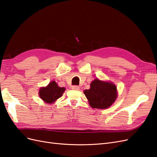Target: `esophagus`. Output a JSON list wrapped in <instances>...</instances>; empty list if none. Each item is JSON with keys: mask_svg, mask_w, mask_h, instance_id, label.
Listing matches in <instances>:
<instances>
[{"mask_svg": "<svg viewBox=\"0 0 157 157\" xmlns=\"http://www.w3.org/2000/svg\"><path fill=\"white\" fill-rule=\"evenodd\" d=\"M72 89L74 90H79L80 88L78 86H72Z\"/></svg>", "mask_w": 157, "mask_h": 157, "instance_id": "34e87169", "label": "esophagus"}]
</instances>
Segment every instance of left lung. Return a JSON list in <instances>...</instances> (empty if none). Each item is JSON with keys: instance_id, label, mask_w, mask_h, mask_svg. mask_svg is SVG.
I'll return each instance as SVG.
<instances>
[{"instance_id": "8db88e82", "label": "left lung", "mask_w": 157, "mask_h": 157, "mask_svg": "<svg viewBox=\"0 0 157 157\" xmlns=\"http://www.w3.org/2000/svg\"><path fill=\"white\" fill-rule=\"evenodd\" d=\"M84 94L88 99L90 105L94 109H107L115 101L117 90L115 84L111 82L101 81L95 78L90 84V88L85 90Z\"/></svg>"}]
</instances>
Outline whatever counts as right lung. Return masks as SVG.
<instances>
[{
    "instance_id": "1",
    "label": "right lung",
    "mask_w": 157,
    "mask_h": 157,
    "mask_svg": "<svg viewBox=\"0 0 157 157\" xmlns=\"http://www.w3.org/2000/svg\"><path fill=\"white\" fill-rule=\"evenodd\" d=\"M65 88L59 87L56 81L50 82L46 87L40 88L39 97L46 103H54L57 99L62 96Z\"/></svg>"
}]
</instances>
